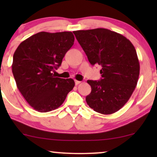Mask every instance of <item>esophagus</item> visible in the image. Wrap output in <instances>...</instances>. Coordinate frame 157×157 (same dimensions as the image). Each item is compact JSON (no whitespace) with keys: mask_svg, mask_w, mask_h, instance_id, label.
I'll list each match as a JSON object with an SVG mask.
<instances>
[{"mask_svg":"<svg viewBox=\"0 0 157 157\" xmlns=\"http://www.w3.org/2000/svg\"><path fill=\"white\" fill-rule=\"evenodd\" d=\"M81 83V81H77V80H75V84L76 85H78V84H79V83Z\"/></svg>","mask_w":157,"mask_h":157,"instance_id":"esophagus-1","label":"esophagus"}]
</instances>
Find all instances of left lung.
<instances>
[{
	"instance_id": "1",
	"label": "left lung",
	"mask_w": 157,
	"mask_h": 157,
	"mask_svg": "<svg viewBox=\"0 0 157 157\" xmlns=\"http://www.w3.org/2000/svg\"><path fill=\"white\" fill-rule=\"evenodd\" d=\"M91 65L101 66L100 81L88 80L91 92L86 97L90 108L111 114L129 99L138 82L140 66L136 49L121 34L106 29L74 31Z\"/></svg>"
}]
</instances>
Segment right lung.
<instances>
[{
  "label": "right lung",
  "instance_id": "1",
  "mask_svg": "<svg viewBox=\"0 0 157 157\" xmlns=\"http://www.w3.org/2000/svg\"><path fill=\"white\" fill-rule=\"evenodd\" d=\"M74 43L72 32H39L21 42L15 51L12 72L17 87L33 109L55 110L74 87L72 78L56 77L64 56Z\"/></svg>",
  "mask_w": 157,
  "mask_h": 157
}]
</instances>
